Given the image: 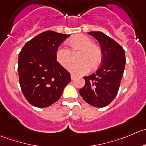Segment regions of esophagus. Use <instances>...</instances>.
Masks as SVG:
<instances>
[{
    "instance_id": "1",
    "label": "esophagus",
    "mask_w": 146,
    "mask_h": 146,
    "mask_svg": "<svg viewBox=\"0 0 146 146\" xmlns=\"http://www.w3.org/2000/svg\"><path fill=\"white\" fill-rule=\"evenodd\" d=\"M71 79H72V80H74V79H75V76H74V75H73V74H71Z\"/></svg>"
}]
</instances>
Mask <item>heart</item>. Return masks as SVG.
<instances>
[{
  "instance_id": "b5f03b06",
  "label": "heart",
  "mask_w": 146,
  "mask_h": 146,
  "mask_svg": "<svg viewBox=\"0 0 146 146\" xmlns=\"http://www.w3.org/2000/svg\"><path fill=\"white\" fill-rule=\"evenodd\" d=\"M68 44L73 52L80 51L77 58L79 62L72 63L69 65L72 59V54L68 48L60 46L56 50V60L63 67H68L72 74L77 76L86 74L90 71L91 67L95 68L102 60V50L97 45L94 44L91 38L84 35H78L70 39Z\"/></svg>"
}]
</instances>
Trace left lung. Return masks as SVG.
Listing matches in <instances>:
<instances>
[{
  "label": "left lung",
  "instance_id": "1",
  "mask_svg": "<svg viewBox=\"0 0 146 146\" xmlns=\"http://www.w3.org/2000/svg\"><path fill=\"white\" fill-rule=\"evenodd\" d=\"M88 34L99 42L102 64L96 72L84 77L85 85L79 94L86 103L102 108L109 105L117 95L125 69V52L119 43L102 32Z\"/></svg>",
  "mask_w": 146,
  "mask_h": 146
}]
</instances>
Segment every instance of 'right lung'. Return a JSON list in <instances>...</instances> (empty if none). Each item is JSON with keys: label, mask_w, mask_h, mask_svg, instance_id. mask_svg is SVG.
Returning a JSON list of instances; mask_svg holds the SVG:
<instances>
[{"label": "right lung", "mask_w": 146, "mask_h": 146, "mask_svg": "<svg viewBox=\"0 0 146 146\" xmlns=\"http://www.w3.org/2000/svg\"><path fill=\"white\" fill-rule=\"evenodd\" d=\"M70 35L48 30L25 43L18 55L21 90L33 106H51L71 82L70 74L56 60V50Z\"/></svg>", "instance_id": "1"}]
</instances>
